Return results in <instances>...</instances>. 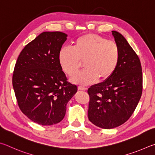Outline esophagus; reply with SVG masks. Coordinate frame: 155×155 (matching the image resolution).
<instances>
[{
	"instance_id": "34e87169",
	"label": "esophagus",
	"mask_w": 155,
	"mask_h": 155,
	"mask_svg": "<svg viewBox=\"0 0 155 155\" xmlns=\"http://www.w3.org/2000/svg\"><path fill=\"white\" fill-rule=\"evenodd\" d=\"M78 89H79V90H80V91H86L87 88L84 87V86H78Z\"/></svg>"
}]
</instances>
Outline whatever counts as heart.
<instances>
[{
    "label": "heart",
    "mask_w": 155,
    "mask_h": 155,
    "mask_svg": "<svg viewBox=\"0 0 155 155\" xmlns=\"http://www.w3.org/2000/svg\"><path fill=\"white\" fill-rule=\"evenodd\" d=\"M120 51L117 43L97 35L88 34L78 37L73 48L65 46L58 54L62 70L70 77L79 71L82 62L86 69L72 79L74 83L87 85L105 80L112 75L120 61Z\"/></svg>",
    "instance_id": "heart-1"
}]
</instances>
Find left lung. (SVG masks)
<instances>
[{
	"instance_id": "1",
	"label": "left lung",
	"mask_w": 155,
	"mask_h": 155,
	"mask_svg": "<svg viewBox=\"0 0 155 155\" xmlns=\"http://www.w3.org/2000/svg\"><path fill=\"white\" fill-rule=\"evenodd\" d=\"M120 51L112 75L88 89V116L94 125L113 129L129 120L142 93V71L137 54L123 35L112 31Z\"/></svg>"
}]
</instances>
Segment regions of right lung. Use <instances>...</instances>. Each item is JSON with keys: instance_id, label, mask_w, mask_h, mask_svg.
Instances as JSON below:
<instances>
[{"instance_id": "right-lung-1", "label": "right lung", "mask_w": 155, "mask_h": 155, "mask_svg": "<svg viewBox=\"0 0 155 155\" xmlns=\"http://www.w3.org/2000/svg\"><path fill=\"white\" fill-rule=\"evenodd\" d=\"M67 37L58 31L42 32L24 48L15 64L12 83L18 106L41 125L61 122L78 91L67 81L58 61Z\"/></svg>"}]
</instances>
